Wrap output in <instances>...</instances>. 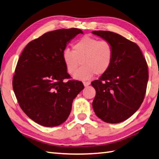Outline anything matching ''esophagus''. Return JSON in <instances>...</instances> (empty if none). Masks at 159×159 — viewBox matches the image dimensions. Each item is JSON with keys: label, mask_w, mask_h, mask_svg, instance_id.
Wrapping results in <instances>:
<instances>
[{"label": "esophagus", "mask_w": 159, "mask_h": 159, "mask_svg": "<svg viewBox=\"0 0 159 159\" xmlns=\"http://www.w3.org/2000/svg\"><path fill=\"white\" fill-rule=\"evenodd\" d=\"M83 85L85 87H88V85H89L90 84V82H88V81H83Z\"/></svg>", "instance_id": "1"}]
</instances>
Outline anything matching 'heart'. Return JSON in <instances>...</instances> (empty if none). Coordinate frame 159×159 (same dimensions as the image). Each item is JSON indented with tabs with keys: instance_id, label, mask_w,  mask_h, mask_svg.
<instances>
[{
	"instance_id": "heart-1",
	"label": "heart",
	"mask_w": 159,
	"mask_h": 159,
	"mask_svg": "<svg viewBox=\"0 0 159 159\" xmlns=\"http://www.w3.org/2000/svg\"><path fill=\"white\" fill-rule=\"evenodd\" d=\"M113 46L107 40L83 36L74 43L72 51L65 49L62 58L66 70L74 76L82 61V67L75 76L76 79H89L96 74L102 75L110 67L113 60Z\"/></svg>"
}]
</instances>
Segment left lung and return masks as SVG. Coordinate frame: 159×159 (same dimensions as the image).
<instances>
[{
    "label": "left lung",
    "instance_id": "left-lung-1",
    "mask_svg": "<svg viewBox=\"0 0 159 159\" xmlns=\"http://www.w3.org/2000/svg\"><path fill=\"white\" fill-rule=\"evenodd\" d=\"M92 34L108 40L114 49L110 67L92 82L96 89L93 109L105 122H123L143 101L149 77L147 63L139 47L120 34L109 31H93Z\"/></svg>",
    "mask_w": 159,
    "mask_h": 159
}]
</instances>
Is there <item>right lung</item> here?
I'll list each match as a JSON object with an SVG mask.
<instances>
[{
	"mask_svg": "<svg viewBox=\"0 0 159 159\" xmlns=\"http://www.w3.org/2000/svg\"><path fill=\"white\" fill-rule=\"evenodd\" d=\"M77 28L47 32L30 42L16 67L13 89L20 108L34 122L45 127L61 125L69 116L74 98L83 89L79 80H68L70 74L62 58Z\"/></svg>",
	"mask_w": 159,
	"mask_h": 159,
	"instance_id": "obj_1",
	"label": "right lung"
}]
</instances>
